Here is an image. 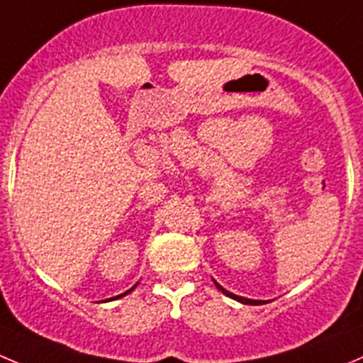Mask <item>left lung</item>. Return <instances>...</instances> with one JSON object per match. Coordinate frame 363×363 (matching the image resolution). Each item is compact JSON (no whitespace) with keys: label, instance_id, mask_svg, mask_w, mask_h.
I'll use <instances>...</instances> for the list:
<instances>
[{"label":"left lung","instance_id":"left-lung-1","mask_svg":"<svg viewBox=\"0 0 363 363\" xmlns=\"http://www.w3.org/2000/svg\"><path fill=\"white\" fill-rule=\"evenodd\" d=\"M214 286H216V287H218V291H221V293H223L225 296L232 298V300L239 301V303H245V305H260V303H264V301H260V300H250V298H242V296H238V294H234V293H230V291L223 289V287H221L220 284L216 282V280H214Z\"/></svg>","mask_w":363,"mask_h":363}]
</instances>
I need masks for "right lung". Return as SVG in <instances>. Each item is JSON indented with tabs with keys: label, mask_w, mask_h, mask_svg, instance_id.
I'll use <instances>...</instances> for the list:
<instances>
[{
	"label": "right lung",
	"mask_w": 363,
	"mask_h": 363,
	"mask_svg": "<svg viewBox=\"0 0 363 363\" xmlns=\"http://www.w3.org/2000/svg\"><path fill=\"white\" fill-rule=\"evenodd\" d=\"M136 286H138V284H136ZM136 286H135V287H136ZM135 287H131V289H129V291H125V293H124V294H121V296L110 298V300H117V298H122V296H125V294H129V293H131V291H135Z\"/></svg>",
	"instance_id": "right-lung-1"
}]
</instances>
